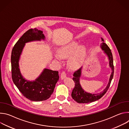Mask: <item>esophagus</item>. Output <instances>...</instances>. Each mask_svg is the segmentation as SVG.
Instances as JSON below:
<instances>
[{"instance_id":"obj_1","label":"esophagus","mask_w":129,"mask_h":129,"mask_svg":"<svg viewBox=\"0 0 129 129\" xmlns=\"http://www.w3.org/2000/svg\"><path fill=\"white\" fill-rule=\"evenodd\" d=\"M61 77L62 79H64L66 77V72L65 71H63L61 73Z\"/></svg>"}]
</instances>
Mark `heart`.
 <instances>
[{
  "instance_id": "obj_1",
  "label": "heart",
  "mask_w": 129,
  "mask_h": 129,
  "mask_svg": "<svg viewBox=\"0 0 129 129\" xmlns=\"http://www.w3.org/2000/svg\"><path fill=\"white\" fill-rule=\"evenodd\" d=\"M58 54H55L54 57L59 61L61 58H69L68 64L72 69L78 68L82 63L85 56V50L83 46H79L75 42H71L59 48Z\"/></svg>"
}]
</instances>
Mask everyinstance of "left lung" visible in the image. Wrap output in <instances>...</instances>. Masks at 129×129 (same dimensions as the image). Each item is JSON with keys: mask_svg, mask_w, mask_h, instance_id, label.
<instances>
[{"mask_svg": "<svg viewBox=\"0 0 129 129\" xmlns=\"http://www.w3.org/2000/svg\"><path fill=\"white\" fill-rule=\"evenodd\" d=\"M102 43L101 44V47L102 50L104 51V52L107 55L109 60V66L112 69V73L110 76L109 83L106 87V88L100 93L97 94H91L88 93L84 91L82 88L80 83V78L81 76V70L82 67L73 73V78H72L73 81L75 83L74 88L72 90L71 93V96L72 99L78 103L87 104L95 102L100 99L108 90L111 81L114 75V65H113V60L112 54L109 46L104 42V40L102 38Z\"/></svg>", "mask_w": 129, "mask_h": 129, "instance_id": "left-lung-1", "label": "left lung"}]
</instances>
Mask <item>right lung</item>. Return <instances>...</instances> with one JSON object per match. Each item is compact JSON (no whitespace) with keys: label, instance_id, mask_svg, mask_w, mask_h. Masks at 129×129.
<instances>
[{"label":"right lung","instance_id":"add662e5","mask_svg":"<svg viewBox=\"0 0 129 129\" xmlns=\"http://www.w3.org/2000/svg\"><path fill=\"white\" fill-rule=\"evenodd\" d=\"M45 39L43 31L36 28L26 31L15 44L11 54L12 78L22 95L31 101H43L49 98L59 79L58 71L44 69L34 81L25 80L19 68V60L22 49L27 42Z\"/></svg>","mask_w":129,"mask_h":129}]
</instances>
